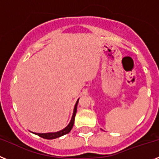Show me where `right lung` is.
<instances>
[{
	"label": "right lung",
	"instance_id": "1",
	"mask_svg": "<svg viewBox=\"0 0 159 159\" xmlns=\"http://www.w3.org/2000/svg\"><path fill=\"white\" fill-rule=\"evenodd\" d=\"M77 103H78V100L76 102L75 107H74V111H73V116H72L71 121L67 127L64 129L63 130H61V131L57 132V133H34V134H36V135L39 136V137H43V138H44V139H55V138H57V137H60L61 136L65 135V134H67L69 133V132L71 131V129H73V124H74V119H75V116H76V112H77Z\"/></svg>",
	"mask_w": 159,
	"mask_h": 159
}]
</instances>
